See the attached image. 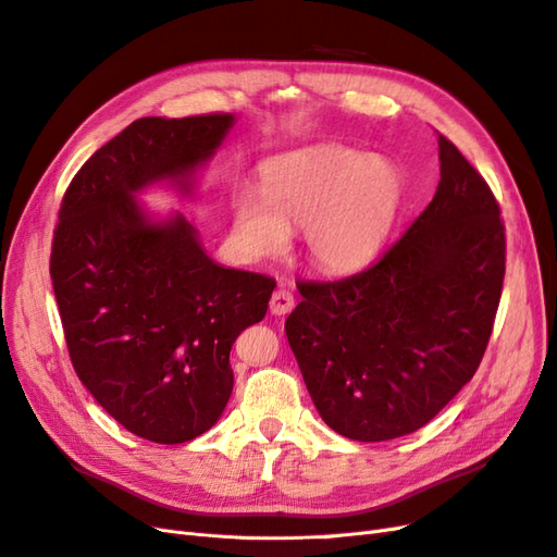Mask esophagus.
<instances>
[{
	"label": "esophagus",
	"mask_w": 557,
	"mask_h": 557,
	"mask_svg": "<svg viewBox=\"0 0 557 557\" xmlns=\"http://www.w3.org/2000/svg\"><path fill=\"white\" fill-rule=\"evenodd\" d=\"M293 307H295V297H293V293H288V290H276V293L272 295V299H269V311H272L274 315L290 313Z\"/></svg>",
	"instance_id": "34e87169"
}]
</instances>
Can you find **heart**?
Returning a JSON list of instances; mask_svg holds the SVG:
<instances>
[{"label":"heart","instance_id":"1","mask_svg":"<svg viewBox=\"0 0 557 557\" xmlns=\"http://www.w3.org/2000/svg\"><path fill=\"white\" fill-rule=\"evenodd\" d=\"M401 197V174L383 156L334 144L299 148L262 164L260 190H232V237L248 260H267L288 248L299 227L313 267L352 272L383 246Z\"/></svg>","mask_w":557,"mask_h":557}]
</instances>
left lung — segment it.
Instances as JSON below:
<instances>
[{
    "label": "left lung",
    "instance_id": "left-lung-1",
    "mask_svg": "<svg viewBox=\"0 0 557 557\" xmlns=\"http://www.w3.org/2000/svg\"><path fill=\"white\" fill-rule=\"evenodd\" d=\"M442 181L364 272L297 283L285 334L320 418L356 442L428 425L474 376L504 281V225L481 174L440 134Z\"/></svg>",
    "mask_w": 557,
    "mask_h": 557
}]
</instances>
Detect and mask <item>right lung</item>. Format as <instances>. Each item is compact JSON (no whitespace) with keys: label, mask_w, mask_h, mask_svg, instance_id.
Instances as JSON below:
<instances>
[{"label":"right lung","mask_w":557,"mask_h":557,"mask_svg":"<svg viewBox=\"0 0 557 557\" xmlns=\"http://www.w3.org/2000/svg\"><path fill=\"white\" fill-rule=\"evenodd\" d=\"M234 113L139 117L81 166L60 207L50 278L72 364L109 416L141 440L183 444L223 416L230 350L267 313L276 281L218 264L183 213L139 195L193 197Z\"/></svg>","instance_id":"add662e5"}]
</instances>
